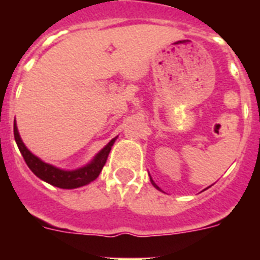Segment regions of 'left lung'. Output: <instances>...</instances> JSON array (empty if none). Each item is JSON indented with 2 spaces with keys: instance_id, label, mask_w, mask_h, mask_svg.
<instances>
[{
  "instance_id": "8db88e82",
  "label": "left lung",
  "mask_w": 260,
  "mask_h": 260,
  "mask_svg": "<svg viewBox=\"0 0 260 260\" xmlns=\"http://www.w3.org/2000/svg\"><path fill=\"white\" fill-rule=\"evenodd\" d=\"M150 180H151V183H152V185H153V187H156V189H157V190H160V187H158V186L156 185L155 182H153V180H152V178H151V176H150Z\"/></svg>"
}]
</instances>
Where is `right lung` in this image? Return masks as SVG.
<instances>
[{
    "label": "right lung",
    "instance_id": "right-lung-1",
    "mask_svg": "<svg viewBox=\"0 0 260 260\" xmlns=\"http://www.w3.org/2000/svg\"><path fill=\"white\" fill-rule=\"evenodd\" d=\"M14 138H15V142H17L18 148H19L24 161L28 165L29 169L34 172V174L38 176L40 180L45 181L49 185L59 187V189H77V187H82V186L88 185L92 181H95L99 177V174H100V172H102L105 162H107L108 155H109L112 146H113L117 139V138H113L84 167L73 169V171H66V169H59V168L54 167V165L48 164V162L43 161L40 157L34 155L27 148L26 144L23 143L15 122H14Z\"/></svg>",
    "mask_w": 260,
    "mask_h": 260
}]
</instances>
